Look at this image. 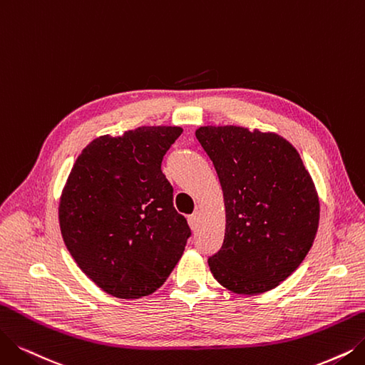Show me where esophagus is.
Returning a JSON list of instances; mask_svg holds the SVG:
<instances>
[{"instance_id": "obj_1", "label": "esophagus", "mask_w": 365, "mask_h": 365, "mask_svg": "<svg viewBox=\"0 0 365 365\" xmlns=\"http://www.w3.org/2000/svg\"><path fill=\"white\" fill-rule=\"evenodd\" d=\"M197 223H199V214L195 212L192 215H188V225H190V227L195 230L197 227Z\"/></svg>"}]
</instances>
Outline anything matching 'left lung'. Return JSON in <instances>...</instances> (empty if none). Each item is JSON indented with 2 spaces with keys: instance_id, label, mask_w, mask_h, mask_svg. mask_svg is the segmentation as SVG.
I'll use <instances>...</instances> for the list:
<instances>
[{
  "instance_id": "obj_1",
  "label": "left lung",
  "mask_w": 365,
  "mask_h": 365,
  "mask_svg": "<svg viewBox=\"0 0 365 365\" xmlns=\"http://www.w3.org/2000/svg\"><path fill=\"white\" fill-rule=\"evenodd\" d=\"M196 138L215 168L226 210L222 249L208 259L214 279L235 294L268 292L313 245L320 208L310 173L277 133L203 125Z\"/></svg>"
}]
</instances>
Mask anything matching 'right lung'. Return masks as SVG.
<instances>
[{
    "mask_svg": "<svg viewBox=\"0 0 365 365\" xmlns=\"http://www.w3.org/2000/svg\"><path fill=\"white\" fill-rule=\"evenodd\" d=\"M181 133L175 125H143L100 136L82 150L63 188L58 217L67 250L115 298L155 292L192 235L162 172Z\"/></svg>",
    "mask_w": 365,
    "mask_h": 365,
    "instance_id": "add662e5",
    "label": "right lung"
}]
</instances>
